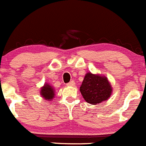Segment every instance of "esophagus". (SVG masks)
Masks as SVG:
<instances>
[{
    "mask_svg": "<svg viewBox=\"0 0 146 146\" xmlns=\"http://www.w3.org/2000/svg\"><path fill=\"white\" fill-rule=\"evenodd\" d=\"M67 86H75V82L74 81H71L68 83V84H67Z\"/></svg>",
    "mask_w": 146,
    "mask_h": 146,
    "instance_id": "1",
    "label": "esophagus"
}]
</instances>
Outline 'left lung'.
Listing matches in <instances>:
<instances>
[{"label": "left lung", "instance_id": "8db88e82", "mask_svg": "<svg viewBox=\"0 0 146 146\" xmlns=\"http://www.w3.org/2000/svg\"><path fill=\"white\" fill-rule=\"evenodd\" d=\"M80 92L86 102L96 105L110 97L112 87L106 76L88 73L80 87Z\"/></svg>", "mask_w": 146, "mask_h": 146}]
</instances>
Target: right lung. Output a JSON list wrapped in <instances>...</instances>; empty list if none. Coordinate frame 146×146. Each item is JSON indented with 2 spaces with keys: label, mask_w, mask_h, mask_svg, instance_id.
Segmentation results:
<instances>
[{
  "label": "right lung",
  "mask_w": 146,
  "mask_h": 146,
  "mask_svg": "<svg viewBox=\"0 0 146 146\" xmlns=\"http://www.w3.org/2000/svg\"><path fill=\"white\" fill-rule=\"evenodd\" d=\"M40 94L46 100L52 101V99H53L54 96V88L51 86L49 84L46 83L44 86H42L41 88Z\"/></svg>",
  "instance_id": "obj_1"
}]
</instances>
